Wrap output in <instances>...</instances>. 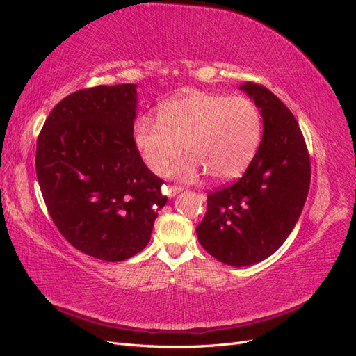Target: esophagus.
Listing matches in <instances>:
<instances>
[{
  "instance_id": "1",
  "label": "esophagus",
  "mask_w": 356,
  "mask_h": 356,
  "mask_svg": "<svg viewBox=\"0 0 356 356\" xmlns=\"http://www.w3.org/2000/svg\"><path fill=\"white\" fill-rule=\"evenodd\" d=\"M179 191H182V187H178V186H168V187H166V191H165V195H166L169 199H172V197H175Z\"/></svg>"
}]
</instances>
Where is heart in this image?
I'll return each instance as SVG.
<instances>
[{
  "instance_id": "1",
  "label": "heart",
  "mask_w": 356,
  "mask_h": 356,
  "mask_svg": "<svg viewBox=\"0 0 356 356\" xmlns=\"http://www.w3.org/2000/svg\"><path fill=\"white\" fill-rule=\"evenodd\" d=\"M263 135L261 113L246 96L190 92L160 105L159 118L143 115L134 124V144L145 166L163 174L184 152L170 175L196 179L202 172L227 182L250 168Z\"/></svg>"
}]
</instances>
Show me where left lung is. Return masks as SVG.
<instances>
[{"mask_svg": "<svg viewBox=\"0 0 356 356\" xmlns=\"http://www.w3.org/2000/svg\"><path fill=\"white\" fill-rule=\"evenodd\" d=\"M239 89L260 108L261 143L238 182L208 195L196 229L204 250L233 267L260 263L281 248L310 184L309 153L293 113L264 86L246 81Z\"/></svg>", "mask_w": 356, "mask_h": 356, "instance_id": "left-lung-1", "label": "left lung"}]
</instances>
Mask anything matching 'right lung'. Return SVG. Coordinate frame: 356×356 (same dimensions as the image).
Wrapping results in <instances>:
<instances>
[{
    "label": "right lung",
    "mask_w": 356,
    "mask_h": 356,
    "mask_svg": "<svg viewBox=\"0 0 356 356\" xmlns=\"http://www.w3.org/2000/svg\"><path fill=\"white\" fill-rule=\"evenodd\" d=\"M136 108V84L74 92L37 141V178L53 222L74 248L104 261L143 251L168 202L134 144Z\"/></svg>",
    "instance_id": "obj_1"
}]
</instances>
